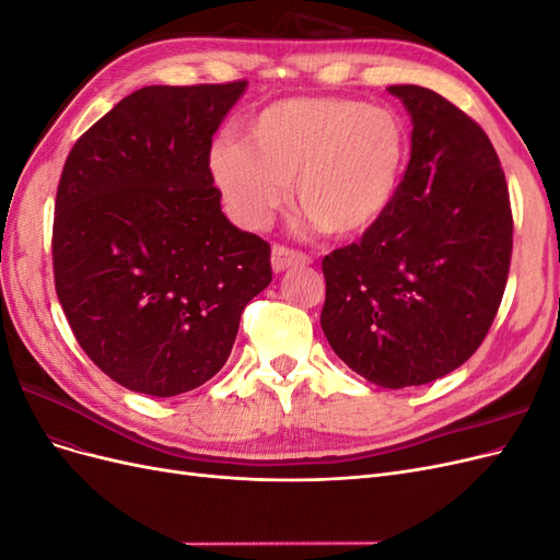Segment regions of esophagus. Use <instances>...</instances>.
Returning a JSON list of instances; mask_svg holds the SVG:
<instances>
[{
    "mask_svg": "<svg viewBox=\"0 0 560 560\" xmlns=\"http://www.w3.org/2000/svg\"><path fill=\"white\" fill-rule=\"evenodd\" d=\"M270 264H273L276 273H282V270H287V268L308 266V264H311V257H306V254H303V252H296V249H290V247L276 245L273 252H270Z\"/></svg>",
    "mask_w": 560,
    "mask_h": 560,
    "instance_id": "1",
    "label": "esophagus"
}]
</instances>
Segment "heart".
<instances>
[{"label":"heart","instance_id":"b5f03b06","mask_svg":"<svg viewBox=\"0 0 560 560\" xmlns=\"http://www.w3.org/2000/svg\"><path fill=\"white\" fill-rule=\"evenodd\" d=\"M409 163L397 112L348 97H290L252 118L245 140L210 147L212 182L241 224L264 229L290 198L334 238H360L395 206Z\"/></svg>","mask_w":560,"mask_h":560}]
</instances>
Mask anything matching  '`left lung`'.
Here are the masks:
<instances>
[{"instance_id":"8db88e82","label":"left lung","mask_w":560,"mask_h":560,"mask_svg":"<svg viewBox=\"0 0 560 560\" xmlns=\"http://www.w3.org/2000/svg\"><path fill=\"white\" fill-rule=\"evenodd\" d=\"M411 114V161L383 222L322 259L329 346L381 387L425 385L465 364L498 315L512 206L477 121L422 86H389Z\"/></svg>"}]
</instances>
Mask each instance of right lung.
<instances>
[{
  "label": "right lung",
  "mask_w": 560,
  "mask_h": 560,
  "mask_svg": "<svg viewBox=\"0 0 560 560\" xmlns=\"http://www.w3.org/2000/svg\"><path fill=\"white\" fill-rule=\"evenodd\" d=\"M247 81L144 86L81 135L54 219L56 292L79 346L132 393L175 397L229 360L270 245L222 212L208 154Z\"/></svg>",
  "instance_id": "1"
}]
</instances>
